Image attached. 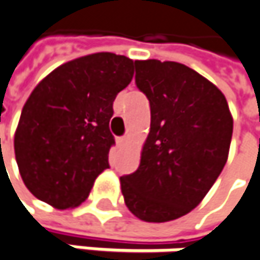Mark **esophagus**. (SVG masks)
Wrapping results in <instances>:
<instances>
[{
    "mask_svg": "<svg viewBox=\"0 0 260 260\" xmlns=\"http://www.w3.org/2000/svg\"><path fill=\"white\" fill-rule=\"evenodd\" d=\"M126 143H128V137H122V138L117 140V144L119 145H125Z\"/></svg>",
    "mask_w": 260,
    "mask_h": 260,
    "instance_id": "1",
    "label": "esophagus"
}]
</instances>
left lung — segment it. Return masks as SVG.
Returning <instances> with one entry per match:
<instances>
[{"label": "left lung", "mask_w": 260, "mask_h": 260, "mask_svg": "<svg viewBox=\"0 0 260 260\" xmlns=\"http://www.w3.org/2000/svg\"><path fill=\"white\" fill-rule=\"evenodd\" d=\"M135 69L151 122L140 166L120 178V188L141 221H174L205 199L222 172L233 116L216 85L185 64L137 60Z\"/></svg>", "instance_id": "left-lung-1"}]
</instances>
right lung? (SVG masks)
I'll return each mask as SVG.
<instances>
[{
  "label": "right lung",
  "instance_id": "right-lung-1",
  "mask_svg": "<svg viewBox=\"0 0 260 260\" xmlns=\"http://www.w3.org/2000/svg\"><path fill=\"white\" fill-rule=\"evenodd\" d=\"M134 64L125 55L89 54L58 66L35 86L14 134V154L37 199L55 209L88 199L109 168L113 101L132 81Z\"/></svg>",
  "mask_w": 260,
  "mask_h": 260
}]
</instances>
